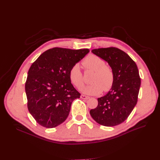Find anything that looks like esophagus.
I'll return each instance as SVG.
<instances>
[{
  "instance_id": "34e87169",
  "label": "esophagus",
  "mask_w": 160,
  "mask_h": 160,
  "mask_svg": "<svg viewBox=\"0 0 160 160\" xmlns=\"http://www.w3.org/2000/svg\"><path fill=\"white\" fill-rule=\"evenodd\" d=\"M80 98H82V99H86V100L89 98V97L86 96V95H82L80 96Z\"/></svg>"
}]
</instances>
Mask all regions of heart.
I'll return each instance as SVG.
<instances>
[{"instance_id":"heart-1","label":"heart","mask_w":160,"mask_h":160,"mask_svg":"<svg viewBox=\"0 0 160 160\" xmlns=\"http://www.w3.org/2000/svg\"><path fill=\"white\" fill-rule=\"evenodd\" d=\"M87 70L93 71L91 78V84L83 87L82 91L89 95H97L102 91L107 92L112 88L114 83V73L110 67L105 65V62L96 55L87 56L82 62ZM69 77L72 84L78 89L83 86V74L78 63L74 64L69 70Z\"/></svg>"}]
</instances>
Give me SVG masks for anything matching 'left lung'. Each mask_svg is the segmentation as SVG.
Returning a JSON list of instances; mask_svg holds the SVG:
<instances>
[{"instance_id": "8db88e82", "label": "left lung", "mask_w": 160, "mask_h": 160, "mask_svg": "<svg viewBox=\"0 0 160 160\" xmlns=\"http://www.w3.org/2000/svg\"><path fill=\"white\" fill-rule=\"evenodd\" d=\"M91 52L107 62L114 73V83L108 93L98 100L90 110L97 122L115 127L128 118L137 104L141 78L136 63L122 50L115 47L93 49Z\"/></svg>"}]
</instances>
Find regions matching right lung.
Segmentation results:
<instances>
[{"label": "right lung", "instance_id": "1", "mask_svg": "<svg viewBox=\"0 0 160 160\" xmlns=\"http://www.w3.org/2000/svg\"><path fill=\"white\" fill-rule=\"evenodd\" d=\"M89 52L88 48L55 47L41 54L30 66L25 83L27 106L42 127L55 128L67 118L73 100L80 96L70 81L69 70Z\"/></svg>", "mask_w": 160, "mask_h": 160}]
</instances>
